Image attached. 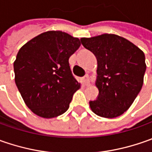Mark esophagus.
<instances>
[{"label": "esophagus", "instance_id": "1", "mask_svg": "<svg viewBox=\"0 0 152 152\" xmlns=\"http://www.w3.org/2000/svg\"><path fill=\"white\" fill-rule=\"evenodd\" d=\"M83 80H84V83L85 85H88V82H89V75H85V77H83Z\"/></svg>", "mask_w": 152, "mask_h": 152}]
</instances>
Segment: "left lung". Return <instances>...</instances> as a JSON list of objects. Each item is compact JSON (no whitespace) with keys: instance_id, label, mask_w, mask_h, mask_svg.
Returning <instances> with one entry per match:
<instances>
[{"instance_id":"8db88e82","label":"left lung","mask_w":152,"mask_h":152,"mask_svg":"<svg viewBox=\"0 0 152 152\" xmlns=\"http://www.w3.org/2000/svg\"><path fill=\"white\" fill-rule=\"evenodd\" d=\"M85 49L97 59L96 86L99 95L90 101L93 113L102 118H116L126 112L142 88L146 69L145 54L128 39L104 34L81 38Z\"/></svg>"}]
</instances>
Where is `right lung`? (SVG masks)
Listing matches in <instances>:
<instances>
[{
  "label": "right lung",
  "mask_w": 152,
  "mask_h": 152,
  "mask_svg": "<svg viewBox=\"0 0 152 152\" xmlns=\"http://www.w3.org/2000/svg\"><path fill=\"white\" fill-rule=\"evenodd\" d=\"M79 46L78 38L61 31H48L19 50L13 64L15 83L34 113L51 118L68 109L80 87L68 59Z\"/></svg>",
  "instance_id": "right-lung-1"
}]
</instances>
